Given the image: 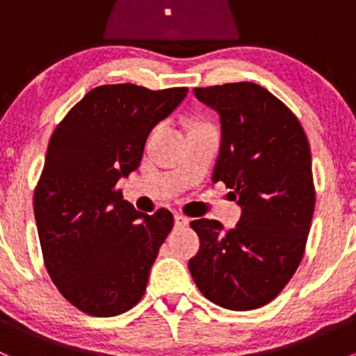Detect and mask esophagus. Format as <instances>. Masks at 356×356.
<instances>
[{"instance_id": "obj_1", "label": "esophagus", "mask_w": 356, "mask_h": 356, "mask_svg": "<svg viewBox=\"0 0 356 356\" xmlns=\"http://www.w3.org/2000/svg\"><path fill=\"white\" fill-rule=\"evenodd\" d=\"M189 224V218L188 217H184V215H181V213H175L174 215V225L177 229H182V227H186V225Z\"/></svg>"}]
</instances>
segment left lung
Wrapping results in <instances>:
<instances>
[{
	"label": "left lung",
	"instance_id": "1",
	"mask_svg": "<svg viewBox=\"0 0 356 356\" xmlns=\"http://www.w3.org/2000/svg\"><path fill=\"white\" fill-rule=\"evenodd\" d=\"M220 117L213 182H225L241 207L234 229L191 222L200 250L189 272L204 298L229 310L274 300L303 258L315 207L310 145L293 111L253 82L196 88Z\"/></svg>",
	"mask_w": 356,
	"mask_h": 356
}]
</instances>
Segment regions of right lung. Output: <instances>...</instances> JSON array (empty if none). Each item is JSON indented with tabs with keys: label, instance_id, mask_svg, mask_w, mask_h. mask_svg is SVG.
<instances>
[{
	"label": "right lung",
	"instance_id": "right-lung-1",
	"mask_svg": "<svg viewBox=\"0 0 356 356\" xmlns=\"http://www.w3.org/2000/svg\"><path fill=\"white\" fill-rule=\"evenodd\" d=\"M186 95L188 88L99 86L53 132L34 217L49 277L84 314L120 315L145 294L174 217L163 208L141 213L115 186L139 167L152 129Z\"/></svg>",
	"mask_w": 356,
	"mask_h": 356
}]
</instances>
